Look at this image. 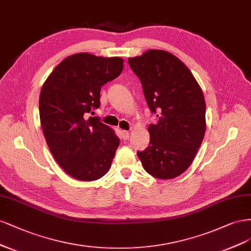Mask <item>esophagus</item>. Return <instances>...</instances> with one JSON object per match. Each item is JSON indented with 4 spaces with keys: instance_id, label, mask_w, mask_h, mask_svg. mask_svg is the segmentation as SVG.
I'll use <instances>...</instances> for the list:
<instances>
[{
    "instance_id": "34e87169",
    "label": "esophagus",
    "mask_w": 251,
    "mask_h": 251,
    "mask_svg": "<svg viewBox=\"0 0 251 251\" xmlns=\"http://www.w3.org/2000/svg\"><path fill=\"white\" fill-rule=\"evenodd\" d=\"M129 135H130V133H129V132L126 131V130H122V131H121V136H122L123 140H128V139H129Z\"/></svg>"
}]
</instances>
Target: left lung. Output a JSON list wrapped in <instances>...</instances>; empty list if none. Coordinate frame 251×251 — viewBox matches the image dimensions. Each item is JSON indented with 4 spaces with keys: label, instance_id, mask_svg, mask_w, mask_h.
Instances as JSON below:
<instances>
[{
    "label": "left lung",
    "instance_id": "left-lung-1",
    "mask_svg": "<svg viewBox=\"0 0 251 251\" xmlns=\"http://www.w3.org/2000/svg\"><path fill=\"white\" fill-rule=\"evenodd\" d=\"M140 78L149 109L158 119L150 124L149 146L137 156L146 172L159 179L182 174L203 141L205 101L185 64L173 54L149 50L128 58Z\"/></svg>",
    "mask_w": 251,
    "mask_h": 251
}]
</instances>
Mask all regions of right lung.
<instances>
[{"label": "right lung", "mask_w": 251, "mask_h": 251, "mask_svg": "<svg viewBox=\"0 0 251 251\" xmlns=\"http://www.w3.org/2000/svg\"><path fill=\"white\" fill-rule=\"evenodd\" d=\"M120 57L78 53L64 58L45 81L39 118L46 142L58 165L73 178L92 181L110 169L120 139L99 118L101 86L123 71Z\"/></svg>", "instance_id": "add662e5"}]
</instances>
